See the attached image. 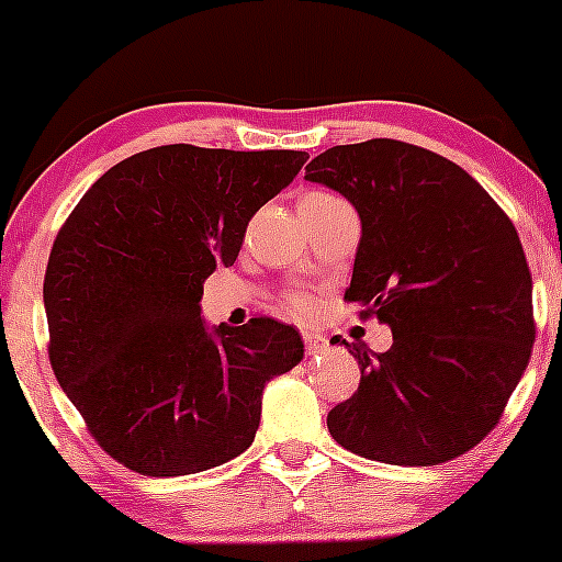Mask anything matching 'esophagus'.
Wrapping results in <instances>:
<instances>
[{
	"label": "esophagus",
	"instance_id": "1",
	"mask_svg": "<svg viewBox=\"0 0 562 562\" xmlns=\"http://www.w3.org/2000/svg\"><path fill=\"white\" fill-rule=\"evenodd\" d=\"M303 340H305V351L307 356H318V353H327L329 351V340L318 331H303Z\"/></svg>",
	"mask_w": 562,
	"mask_h": 562
}]
</instances>
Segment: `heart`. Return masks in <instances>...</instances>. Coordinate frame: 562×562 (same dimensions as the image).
Segmentation results:
<instances>
[{
    "instance_id": "1",
    "label": "heart",
    "mask_w": 562,
    "mask_h": 562,
    "mask_svg": "<svg viewBox=\"0 0 562 562\" xmlns=\"http://www.w3.org/2000/svg\"><path fill=\"white\" fill-rule=\"evenodd\" d=\"M303 201H331V195H327V192H311V195H305ZM289 305H292V311L300 313V316H307V313L313 311V303L307 297H303V294H294V297L289 300Z\"/></svg>"
}]
</instances>
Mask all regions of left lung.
I'll use <instances>...</instances> for the list:
<instances>
[{
  "label": "left lung",
  "instance_id": "obj_1",
  "mask_svg": "<svg viewBox=\"0 0 562 562\" xmlns=\"http://www.w3.org/2000/svg\"><path fill=\"white\" fill-rule=\"evenodd\" d=\"M361 220L346 300L394 331L359 359L361 383L331 407L346 450L437 467L498 424L536 340L533 281L509 216L461 166L394 138L340 144L305 166Z\"/></svg>",
  "mask_w": 562,
  "mask_h": 562
}]
</instances>
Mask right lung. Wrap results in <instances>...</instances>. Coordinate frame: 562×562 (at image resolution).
Here are the masks:
<instances>
[{"mask_svg":"<svg viewBox=\"0 0 562 562\" xmlns=\"http://www.w3.org/2000/svg\"><path fill=\"white\" fill-rule=\"evenodd\" d=\"M305 160L166 144L112 166L64 222L42 289L50 364L123 467L195 474L255 442L265 385L303 361V337L268 316L209 327L203 281Z\"/></svg>","mask_w":562,"mask_h":562,"instance_id":"1","label":"right lung"}]
</instances>
